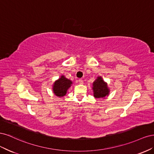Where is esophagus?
<instances>
[{
    "label": "esophagus",
    "mask_w": 154,
    "mask_h": 154,
    "mask_svg": "<svg viewBox=\"0 0 154 154\" xmlns=\"http://www.w3.org/2000/svg\"><path fill=\"white\" fill-rule=\"evenodd\" d=\"M78 82H79V83H80V84H83V80H82V79H80V80H78Z\"/></svg>",
    "instance_id": "34e87169"
}]
</instances>
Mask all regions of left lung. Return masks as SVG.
I'll return each mask as SVG.
<instances>
[{
    "mask_svg": "<svg viewBox=\"0 0 154 154\" xmlns=\"http://www.w3.org/2000/svg\"><path fill=\"white\" fill-rule=\"evenodd\" d=\"M92 89L94 91V96L99 99L103 98L106 96H108L109 93L106 83L104 82L101 77H97L93 83Z\"/></svg>",
    "mask_w": 154,
    "mask_h": 154,
    "instance_id": "obj_1",
    "label": "left lung"
}]
</instances>
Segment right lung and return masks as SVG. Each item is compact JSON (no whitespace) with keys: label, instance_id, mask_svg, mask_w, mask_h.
Returning <instances> with one entry per match:
<instances>
[{"label":"right lung","instance_id":"add662e5","mask_svg":"<svg viewBox=\"0 0 154 154\" xmlns=\"http://www.w3.org/2000/svg\"><path fill=\"white\" fill-rule=\"evenodd\" d=\"M72 82L68 80L64 76H62L58 80L54 83L53 90L54 94L59 97H62L66 94L68 88L71 87Z\"/></svg>","mask_w":154,"mask_h":154}]
</instances>
